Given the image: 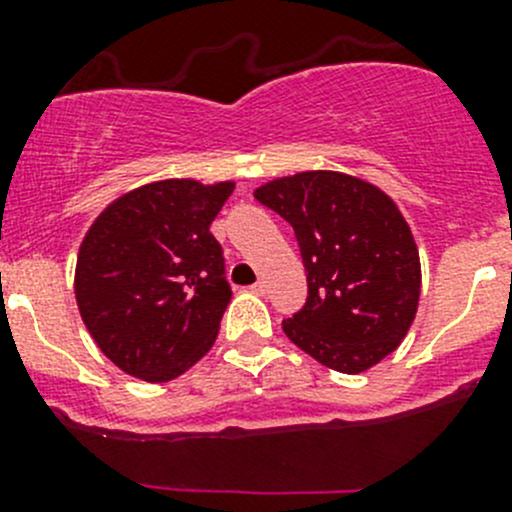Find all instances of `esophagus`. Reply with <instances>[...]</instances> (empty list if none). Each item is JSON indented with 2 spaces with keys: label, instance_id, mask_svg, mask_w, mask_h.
I'll return each mask as SVG.
<instances>
[{
  "label": "esophagus",
  "instance_id": "esophagus-1",
  "mask_svg": "<svg viewBox=\"0 0 512 512\" xmlns=\"http://www.w3.org/2000/svg\"><path fill=\"white\" fill-rule=\"evenodd\" d=\"M250 289H252V292H255V294H260V297H265V294H267V282H265V280L255 282V285H252Z\"/></svg>",
  "mask_w": 512,
  "mask_h": 512
}]
</instances>
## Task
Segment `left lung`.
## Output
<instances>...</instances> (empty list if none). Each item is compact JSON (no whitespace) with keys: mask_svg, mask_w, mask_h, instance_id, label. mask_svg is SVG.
Segmentation results:
<instances>
[{"mask_svg":"<svg viewBox=\"0 0 512 512\" xmlns=\"http://www.w3.org/2000/svg\"><path fill=\"white\" fill-rule=\"evenodd\" d=\"M297 235L307 304L282 322L289 342L342 374L386 359L411 329L421 260L399 205L339 170H304L255 190Z\"/></svg>","mask_w":512,"mask_h":512,"instance_id":"obj_1","label":"left lung"}]
</instances>
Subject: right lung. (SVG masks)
<instances>
[{"label": "right lung", "instance_id": "right-lung-1", "mask_svg": "<svg viewBox=\"0 0 512 512\" xmlns=\"http://www.w3.org/2000/svg\"><path fill=\"white\" fill-rule=\"evenodd\" d=\"M232 190L235 180L146 183L108 203L81 240V319L128 376L178 379L215 344L232 292L210 223Z\"/></svg>", "mask_w": 512, "mask_h": 512}]
</instances>
